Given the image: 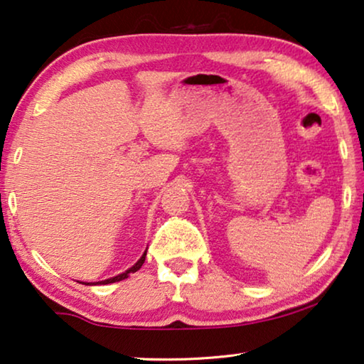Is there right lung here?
<instances>
[{
    "mask_svg": "<svg viewBox=\"0 0 364 364\" xmlns=\"http://www.w3.org/2000/svg\"><path fill=\"white\" fill-rule=\"evenodd\" d=\"M146 252H147V250L143 252V256L139 257V259H138V262H136V264L131 266L129 269H126L124 272L118 274V276L109 277V279H105V281H98V282H80V284H85V286H98V284H113V282L123 281V279L128 277L131 272H136V271H139V269H141V266H143V264H144V261H146Z\"/></svg>",
    "mask_w": 364,
    "mask_h": 364,
    "instance_id": "obj_1",
    "label": "right lung"
}]
</instances>
